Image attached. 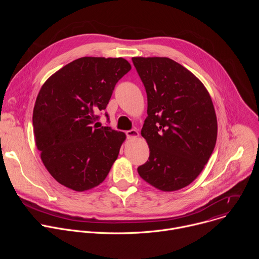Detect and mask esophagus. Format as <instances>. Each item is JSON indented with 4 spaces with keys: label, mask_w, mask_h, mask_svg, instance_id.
I'll return each mask as SVG.
<instances>
[{
    "label": "esophagus",
    "mask_w": 259,
    "mask_h": 259,
    "mask_svg": "<svg viewBox=\"0 0 259 259\" xmlns=\"http://www.w3.org/2000/svg\"><path fill=\"white\" fill-rule=\"evenodd\" d=\"M126 136H127V138H129V139H130V138H136V137L139 136V133H138L137 130L131 129V130L126 131Z\"/></svg>",
    "instance_id": "1"
}]
</instances>
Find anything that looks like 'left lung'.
I'll use <instances>...</instances> for the list:
<instances>
[{"label": "left lung", "mask_w": 259, "mask_h": 259, "mask_svg": "<svg viewBox=\"0 0 259 259\" xmlns=\"http://www.w3.org/2000/svg\"><path fill=\"white\" fill-rule=\"evenodd\" d=\"M147 95L141 135L150 147L140 177L164 192L180 190L202 172L213 153L217 120L212 99L189 69L167 57H133Z\"/></svg>", "instance_id": "8db88e82"}]
</instances>
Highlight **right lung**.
I'll list each match as a JSON object with an SVG mask.
<instances>
[{"instance_id": "obj_1", "label": "right lung", "mask_w": 259, "mask_h": 259, "mask_svg": "<svg viewBox=\"0 0 259 259\" xmlns=\"http://www.w3.org/2000/svg\"><path fill=\"white\" fill-rule=\"evenodd\" d=\"M130 69L122 57H82L42 86L32 114L35 145L45 167L62 186L77 192L93 189L117 160L125 133L95 122Z\"/></svg>"}]
</instances>
